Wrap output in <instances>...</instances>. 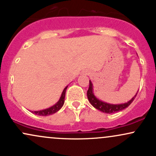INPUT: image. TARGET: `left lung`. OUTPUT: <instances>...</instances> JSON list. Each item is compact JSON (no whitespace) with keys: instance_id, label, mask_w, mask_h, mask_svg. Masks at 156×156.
<instances>
[{"instance_id":"8db88e82","label":"left lung","mask_w":156,"mask_h":156,"mask_svg":"<svg viewBox=\"0 0 156 156\" xmlns=\"http://www.w3.org/2000/svg\"><path fill=\"white\" fill-rule=\"evenodd\" d=\"M136 94L134 95L129 101L127 103H120V104H112V103H106V102L101 101V100L98 99L97 97L94 95V90H93V84L90 80H89V89L87 91V98L89 103L92 105L93 107L98 109V110L101 111V112L105 113V114H114V113L120 112L122 111L123 109L126 108L131 104L132 102L135 99Z\"/></svg>"}]
</instances>
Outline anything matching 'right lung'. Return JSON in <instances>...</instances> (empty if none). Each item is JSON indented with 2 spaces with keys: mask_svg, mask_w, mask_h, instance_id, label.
<instances>
[{
  "mask_svg": "<svg viewBox=\"0 0 156 156\" xmlns=\"http://www.w3.org/2000/svg\"><path fill=\"white\" fill-rule=\"evenodd\" d=\"M68 86L65 87L64 89L63 92H62V94H61V97L58 100V102H57L55 104H54L52 106L49 107V108L43 109V110H40V111H35V112H31L33 114H37V115L39 116H49L51 115V114H55V112H57L58 111H59L62 107L63 106L64 103V98H65V94H66V90H67Z\"/></svg>",
  "mask_w": 156,
  "mask_h": 156,
  "instance_id": "1",
  "label": "right lung"
}]
</instances>
